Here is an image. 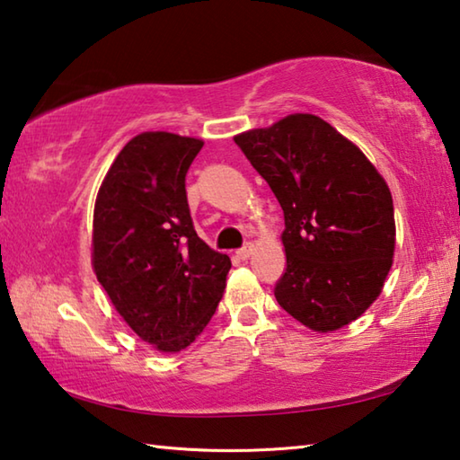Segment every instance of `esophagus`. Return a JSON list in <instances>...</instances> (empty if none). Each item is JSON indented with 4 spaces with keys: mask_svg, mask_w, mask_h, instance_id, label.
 Listing matches in <instances>:
<instances>
[{
    "mask_svg": "<svg viewBox=\"0 0 460 460\" xmlns=\"http://www.w3.org/2000/svg\"><path fill=\"white\" fill-rule=\"evenodd\" d=\"M252 253H253V243H247L245 247L239 249L237 257H239V259H247V257H252Z\"/></svg>",
    "mask_w": 460,
    "mask_h": 460,
    "instance_id": "1",
    "label": "esophagus"
}]
</instances>
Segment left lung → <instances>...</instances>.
I'll list each match as a JSON object with an SVG mask.
<instances>
[{
    "label": "left lung",
    "instance_id": "left-lung-1",
    "mask_svg": "<svg viewBox=\"0 0 460 460\" xmlns=\"http://www.w3.org/2000/svg\"><path fill=\"white\" fill-rule=\"evenodd\" d=\"M283 208L286 271L275 299L317 333L358 320L382 294L394 205L376 166L320 116L296 112L233 137Z\"/></svg>",
    "mask_w": 460,
    "mask_h": 460
}]
</instances>
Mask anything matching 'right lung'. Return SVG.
Masks as SVG:
<instances>
[{
    "label": "right lung",
    "mask_w": 460,
    "mask_h": 460,
    "mask_svg": "<svg viewBox=\"0 0 460 460\" xmlns=\"http://www.w3.org/2000/svg\"><path fill=\"white\" fill-rule=\"evenodd\" d=\"M201 138L146 130L98 189L92 267L128 328L158 352L193 344L219 305L231 259L197 235L185 177Z\"/></svg>",
    "instance_id": "add662e5"
}]
</instances>
